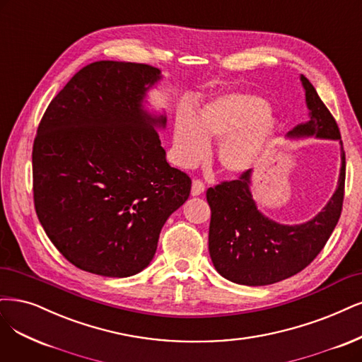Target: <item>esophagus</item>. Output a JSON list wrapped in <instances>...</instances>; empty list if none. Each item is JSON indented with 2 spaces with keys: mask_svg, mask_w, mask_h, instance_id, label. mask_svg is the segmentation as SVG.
<instances>
[{
  "mask_svg": "<svg viewBox=\"0 0 362 362\" xmlns=\"http://www.w3.org/2000/svg\"><path fill=\"white\" fill-rule=\"evenodd\" d=\"M204 190H205L204 181H201V180H193V182H192V194H193V196H199V194L204 193Z\"/></svg>",
  "mask_w": 362,
  "mask_h": 362,
  "instance_id": "34e87169",
  "label": "esophagus"
}]
</instances>
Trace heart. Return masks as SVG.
Masks as SVG:
<instances>
[{
  "mask_svg": "<svg viewBox=\"0 0 362 362\" xmlns=\"http://www.w3.org/2000/svg\"><path fill=\"white\" fill-rule=\"evenodd\" d=\"M264 98L253 94H224L205 103L194 118L180 112L173 127V158L181 168L204 160L209 142H218L217 160L223 170L241 173L264 157L276 129Z\"/></svg>",
  "mask_w": 362,
  "mask_h": 362,
  "instance_id": "obj_1",
  "label": "heart"
}]
</instances>
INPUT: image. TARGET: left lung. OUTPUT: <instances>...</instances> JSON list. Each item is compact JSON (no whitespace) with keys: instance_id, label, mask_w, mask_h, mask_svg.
Wrapping results in <instances>:
<instances>
[{"instance_id":"obj_1","label":"left lung","mask_w":362,"mask_h":362,"mask_svg":"<svg viewBox=\"0 0 362 362\" xmlns=\"http://www.w3.org/2000/svg\"><path fill=\"white\" fill-rule=\"evenodd\" d=\"M301 81L310 121L295 127L289 136L341 139L337 121L315 86L305 76ZM250 172L248 169L238 178L221 181L206 190L211 208L208 247L211 260L224 279L238 284L267 286L303 271L325 247L341 216L346 156L341 146L340 180L331 201L319 216L300 226H283L259 213L248 189Z\"/></svg>"}]
</instances>
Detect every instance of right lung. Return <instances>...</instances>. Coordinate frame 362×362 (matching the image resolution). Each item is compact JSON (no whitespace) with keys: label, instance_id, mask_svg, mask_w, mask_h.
Here are the masks:
<instances>
[{"label":"right lung","instance_id":"right-lung-1","mask_svg":"<svg viewBox=\"0 0 362 362\" xmlns=\"http://www.w3.org/2000/svg\"><path fill=\"white\" fill-rule=\"evenodd\" d=\"M158 74L141 62H91L54 97L37 129V217L58 252L86 272H141L168 217L190 196V177L169 166L154 129L165 118L141 107Z\"/></svg>","mask_w":362,"mask_h":362}]
</instances>
